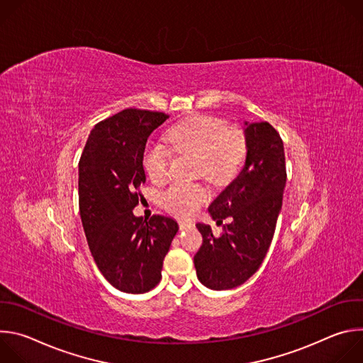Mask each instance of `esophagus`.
I'll return each instance as SVG.
<instances>
[{
  "label": "esophagus",
  "mask_w": 363,
  "mask_h": 363,
  "mask_svg": "<svg viewBox=\"0 0 363 363\" xmlns=\"http://www.w3.org/2000/svg\"><path fill=\"white\" fill-rule=\"evenodd\" d=\"M192 227H194V224L189 223V221H179V230H181V231L189 230V228H192Z\"/></svg>",
  "instance_id": "esophagus-1"
}]
</instances>
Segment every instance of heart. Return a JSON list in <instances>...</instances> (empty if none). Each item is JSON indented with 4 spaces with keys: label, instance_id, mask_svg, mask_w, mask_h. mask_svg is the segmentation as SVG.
Wrapping results in <instances>:
<instances>
[{
    "label": "heart",
    "instance_id": "b5f03b06",
    "mask_svg": "<svg viewBox=\"0 0 363 363\" xmlns=\"http://www.w3.org/2000/svg\"><path fill=\"white\" fill-rule=\"evenodd\" d=\"M174 149L196 158V174L213 182L230 179L245 157V139L238 129L210 116H195L168 132ZM171 149L160 140L147 143L143 165L152 181H164L171 162ZM210 194L199 184H172L161 194V203L167 211L178 217H191Z\"/></svg>",
    "mask_w": 363,
    "mask_h": 363
}]
</instances>
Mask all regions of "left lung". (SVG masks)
Masks as SVG:
<instances>
[{"label":"left lung","mask_w":363,"mask_h":363,"mask_svg":"<svg viewBox=\"0 0 363 363\" xmlns=\"http://www.w3.org/2000/svg\"><path fill=\"white\" fill-rule=\"evenodd\" d=\"M245 164L211 202L217 223L233 218L220 237L196 224L202 245L194 257L198 280L213 290L234 289L262 266L272 244L286 186L284 147L269 122L244 123Z\"/></svg>","instance_id":"8db88e82"}]
</instances>
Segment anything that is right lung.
<instances>
[{
    "mask_svg": "<svg viewBox=\"0 0 363 363\" xmlns=\"http://www.w3.org/2000/svg\"><path fill=\"white\" fill-rule=\"evenodd\" d=\"M168 118L125 109L101 121L79 162V208L90 252L103 277L125 293H146L161 281L164 258L178 233L171 217L146 221L132 213L146 181V140Z\"/></svg>",
    "mask_w": 363,
    "mask_h": 363,
    "instance_id": "add662e5",
    "label": "right lung"
}]
</instances>
